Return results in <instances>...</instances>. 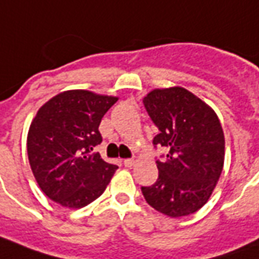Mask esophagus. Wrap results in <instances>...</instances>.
Segmentation results:
<instances>
[{
  "instance_id": "esophagus-1",
  "label": "esophagus",
  "mask_w": 259,
  "mask_h": 259,
  "mask_svg": "<svg viewBox=\"0 0 259 259\" xmlns=\"http://www.w3.org/2000/svg\"><path fill=\"white\" fill-rule=\"evenodd\" d=\"M123 164L126 167H132V166L135 164V159H124Z\"/></svg>"
}]
</instances>
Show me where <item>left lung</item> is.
I'll return each instance as SVG.
<instances>
[{
    "label": "left lung",
    "mask_w": 259,
    "mask_h": 259,
    "mask_svg": "<svg viewBox=\"0 0 259 259\" xmlns=\"http://www.w3.org/2000/svg\"><path fill=\"white\" fill-rule=\"evenodd\" d=\"M159 129L154 145L168 149L156 162L159 177L141 187L145 200L171 218L202 208L211 196L224 167L225 139L215 111L181 86L154 89L143 99Z\"/></svg>",
    "instance_id": "left-lung-1"
}]
</instances>
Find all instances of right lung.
<instances>
[{
  "label": "right lung",
  "mask_w": 259,
  "mask_h": 259,
  "mask_svg": "<svg viewBox=\"0 0 259 259\" xmlns=\"http://www.w3.org/2000/svg\"><path fill=\"white\" fill-rule=\"evenodd\" d=\"M118 97L75 89L38 110L27 135L32 174L48 198L64 207H85L104 192L118 166L99 152L101 118Z\"/></svg>",
  "instance_id": "obj_1"
}]
</instances>
